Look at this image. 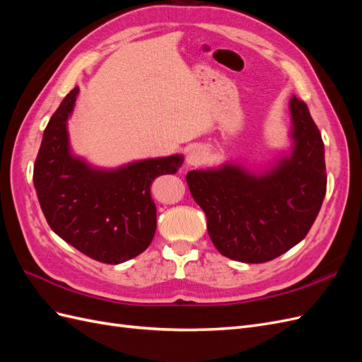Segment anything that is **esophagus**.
I'll return each instance as SVG.
<instances>
[{
	"label": "esophagus",
	"mask_w": 362,
	"mask_h": 362,
	"mask_svg": "<svg viewBox=\"0 0 362 362\" xmlns=\"http://www.w3.org/2000/svg\"><path fill=\"white\" fill-rule=\"evenodd\" d=\"M208 160V149L202 145H194L189 149L187 157H185V163L187 166H201Z\"/></svg>",
	"instance_id": "1"
}]
</instances>
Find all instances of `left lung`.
<instances>
[{
	"mask_svg": "<svg viewBox=\"0 0 362 362\" xmlns=\"http://www.w3.org/2000/svg\"><path fill=\"white\" fill-rule=\"evenodd\" d=\"M291 148L269 168L250 170L226 161L190 170L187 184L206 216L208 234L222 255L266 262L300 243L326 193L325 145L308 107L290 100Z\"/></svg>",
	"mask_w": 362,
	"mask_h": 362,
	"instance_id": "1",
	"label": "left lung"
}]
</instances>
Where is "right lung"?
<instances>
[{
  "label": "right lung",
  "instance_id": "obj_1",
  "mask_svg": "<svg viewBox=\"0 0 362 362\" xmlns=\"http://www.w3.org/2000/svg\"><path fill=\"white\" fill-rule=\"evenodd\" d=\"M80 89L64 96L43 131L33 182L51 229L84 255L120 264L140 255L157 229L151 184L177 173L184 156L136 160L119 168L92 166L75 156L68 120Z\"/></svg>",
  "mask_w": 362,
  "mask_h": 362
}]
</instances>
